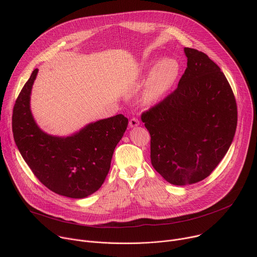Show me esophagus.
I'll use <instances>...</instances> for the list:
<instances>
[{
  "mask_svg": "<svg viewBox=\"0 0 257 257\" xmlns=\"http://www.w3.org/2000/svg\"><path fill=\"white\" fill-rule=\"evenodd\" d=\"M129 125L131 128H134V127H137L139 125V120L137 118H132L129 122Z\"/></svg>",
  "mask_w": 257,
  "mask_h": 257,
  "instance_id": "34e87169",
  "label": "esophagus"
}]
</instances>
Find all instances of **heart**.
<instances>
[{
	"mask_svg": "<svg viewBox=\"0 0 257 257\" xmlns=\"http://www.w3.org/2000/svg\"><path fill=\"white\" fill-rule=\"evenodd\" d=\"M142 71L145 74L151 72L142 93V101L145 105H154L173 87L179 76L180 65L173 58H165L156 65L155 62H144Z\"/></svg>",
	"mask_w": 257,
	"mask_h": 257,
	"instance_id": "heart-1",
	"label": "heart"
}]
</instances>
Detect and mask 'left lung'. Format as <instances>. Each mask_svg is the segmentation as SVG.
I'll return each instance as SVG.
<instances>
[{
	"mask_svg": "<svg viewBox=\"0 0 257 257\" xmlns=\"http://www.w3.org/2000/svg\"><path fill=\"white\" fill-rule=\"evenodd\" d=\"M187 68L178 87L142 113L155 170L173 185L197 183L227 154L237 127V104L224 73L207 55L185 48Z\"/></svg>",
	"mask_w": 257,
	"mask_h": 257,
	"instance_id": "left-lung-1",
	"label": "left lung"
}]
</instances>
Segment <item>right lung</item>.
<instances>
[{
  "mask_svg": "<svg viewBox=\"0 0 257 257\" xmlns=\"http://www.w3.org/2000/svg\"><path fill=\"white\" fill-rule=\"evenodd\" d=\"M38 72L39 69L33 70L13 108L15 143L34 176L47 188L70 198L87 197L104 182L128 119L120 114L99 120L67 137L44 132L30 111V93Z\"/></svg>",
  "mask_w": 257,
  "mask_h": 257,
  "instance_id": "1",
  "label": "right lung"
}]
</instances>
